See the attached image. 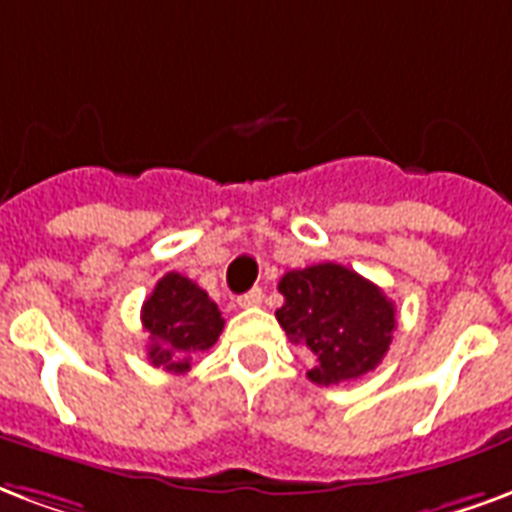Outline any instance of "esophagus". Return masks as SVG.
<instances>
[{"instance_id": "obj_1", "label": "esophagus", "mask_w": 512, "mask_h": 512, "mask_svg": "<svg viewBox=\"0 0 512 512\" xmlns=\"http://www.w3.org/2000/svg\"><path fill=\"white\" fill-rule=\"evenodd\" d=\"M260 304H263V290H260V287H252L249 293L238 295V306H241V309H255V306Z\"/></svg>"}]
</instances>
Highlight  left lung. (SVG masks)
<instances>
[{"label": "left lung", "mask_w": 512, "mask_h": 512, "mask_svg": "<svg viewBox=\"0 0 512 512\" xmlns=\"http://www.w3.org/2000/svg\"><path fill=\"white\" fill-rule=\"evenodd\" d=\"M276 320L287 339L314 355L309 380L339 385L374 372L391 347L396 309L380 287L339 263L295 268L279 279Z\"/></svg>", "instance_id": "8db88e82"}]
</instances>
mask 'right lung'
<instances>
[{"label":"right lung","mask_w":512,"mask_h":512,"mask_svg":"<svg viewBox=\"0 0 512 512\" xmlns=\"http://www.w3.org/2000/svg\"><path fill=\"white\" fill-rule=\"evenodd\" d=\"M143 331H149V361L165 372L184 374L195 352L214 347L225 328L222 312L192 279L170 271L157 282L140 309Z\"/></svg>","instance_id":"add662e5"}]
</instances>
